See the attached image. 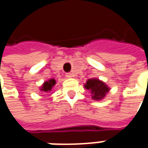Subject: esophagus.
Instances as JSON below:
<instances>
[{"mask_svg": "<svg viewBox=\"0 0 148 148\" xmlns=\"http://www.w3.org/2000/svg\"><path fill=\"white\" fill-rule=\"evenodd\" d=\"M66 77L67 78H71V77H73V74H71V73H67L66 74Z\"/></svg>", "mask_w": 148, "mask_h": 148, "instance_id": "obj_1", "label": "esophagus"}]
</instances>
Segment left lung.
<instances>
[{"instance_id":"1","label":"left lung","mask_w":148,"mask_h":148,"mask_svg":"<svg viewBox=\"0 0 148 148\" xmlns=\"http://www.w3.org/2000/svg\"><path fill=\"white\" fill-rule=\"evenodd\" d=\"M85 88L92 93V99L101 100L109 92V88L99 79H91L87 81Z\"/></svg>"}]
</instances>
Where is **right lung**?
I'll return each instance as SVG.
<instances>
[{"instance_id": "obj_1", "label": "right lung", "mask_w": 148, "mask_h": 148, "mask_svg": "<svg viewBox=\"0 0 148 148\" xmlns=\"http://www.w3.org/2000/svg\"><path fill=\"white\" fill-rule=\"evenodd\" d=\"M56 84V80L55 79H50L48 81L45 82L42 85V87L41 88V91H43V92H51V90L52 89V87Z\"/></svg>"}]
</instances>
